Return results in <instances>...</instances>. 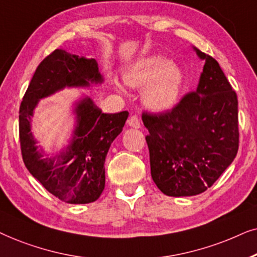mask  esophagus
<instances>
[{
	"mask_svg": "<svg viewBox=\"0 0 257 257\" xmlns=\"http://www.w3.org/2000/svg\"><path fill=\"white\" fill-rule=\"evenodd\" d=\"M128 124L131 125V126H133V128H135V129H139L140 126H141V123H140V119L138 118V116H135V115H133L132 117H129V119H128Z\"/></svg>",
	"mask_w": 257,
	"mask_h": 257,
	"instance_id": "1",
	"label": "esophagus"
}]
</instances>
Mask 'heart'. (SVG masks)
Returning <instances> with one entry per match:
<instances>
[{
    "instance_id": "b5f03b06",
    "label": "heart",
    "mask_w": 257,
    "mask_h": 257,
    "mask_svg": "<svg viewBox=\"0 0 257 257\" xmlns=\"http://www.w3.org/2000/svg\"><path fill=\"white\" fill-rule=\"evenodd\" d=\"M123 78L131 87H146L142 94L143 103L156 112L175 107L183 89V74L175 68L173 61L161 55L136 61L125 70Z\"/></svg>"
}]
</instances>
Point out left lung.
<instances>
[{"instance_id": "left-lung-1", "label": "left lung", "mask_w": 257, "mask_h": 257, "mask_svg": "<svg viewBox=\"0 0 257 257\" xmlns=\"http://www.w3.org/2000/svg\"><path fill=\"white\" fill-rule=\"evenodd\" d=\"M204 60L196 90L172 110L143 112L148 129L150 172L168 196H194L213 186L238 150V102L217 61L194 47Z\"/></svg>"}]
</instances>
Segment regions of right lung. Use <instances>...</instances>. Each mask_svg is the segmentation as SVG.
I'll return each instance as SVG.
<instances>
[{
  "mask_svg": "<svg viewBox=\"0 0 257 257\" xmlns=\"http://www.w3.org/2000/svg\"><path fill=\"white\" fill-rule=\"evenodd\" d=\"M102 82L96 60L56 49L36 68L20 105L23 162L29 173L63 202L85 204L101 196L105 184V156L122 132L129 112L105 114L90 97H82L75 103L76 124L69 145L49 157L39 149L32 133L34 109L41 98L64 88H85Z\"/></svg>",
  "mask_w": 257,
  "mask_h": 257,
  "instance_id": "1",
  "label": "right lung"
}]
</instances>
